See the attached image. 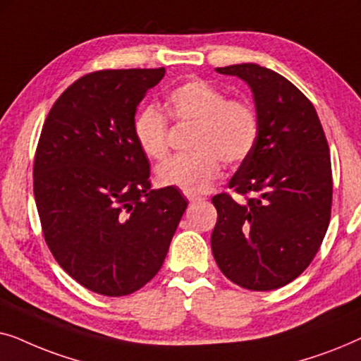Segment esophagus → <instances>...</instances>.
<instances>
[{
    "label": "esophagus",
    "instance_id": "1",
    "mask_svg": "<svg viewBox=\"0 0 361 361\" xmlns=\"http://www.w3.org/2000/svg\"><path fill=\"white\" fill-rule=\"evenodd\" d=\"M187 199H189L190 204H197V202H200V200H202V197H197V195H189V197H187Z\"/></svg>",
    "mask_w": 361,
    "mask_h": 361
}]
</instances>
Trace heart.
<instances>
[{
    "label": "heart",
    "instance_id": "1",
    "mask_svg": "<svg viewBox=\"0 0 361 361\" xmlns=\"http://www.w3.org/2000/svg\"><path fill=\"white\" fill-rule=\"evenodd\" d=\"M171 115L194 121L192 154H177L157 167V180L187 195L204 194L220 176L221 162L236 166L255 151L259 135L258 115L245 100L228 98L214 83L190 78L167 93ZM133 135L147 157L162 159L169 151V125L154 106H145L133 120Z\"/></svg>",
    "mask_w": 361,
    "mask_h": 361
}]
</instances>
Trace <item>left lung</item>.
I'll use <instances>...</instances> for the list:
<instances>
[{"label":"left lung","instance_id":"1","mask_svg":"<svg viewBox=\"0 0 361 361\" xmlns=\"http://www.w3.org/2000/svg\"><path fill=\"white\" fill-rule=\"evenodd\" d=\"M253 92L259 135L255 151L228 182L246 197L212 199V253L231 283L273 290L294 281L322 245L332 209V166L324 128L309 98L258 63L215 68Z\"/></svg>","mask_w":361,"mask_h":361}]
</instances>
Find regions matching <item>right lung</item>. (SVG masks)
Masks as SVG:
<instances>
[{
  "label": "right lung",
  "instance_id": "obj_1",
  "mask_svg": "<svg viewBox=\"0 0 361 361\" xmlns=\"http://www.w3.org/2000/svg\"><path fill=\"white\" fill-rule=\"evenodd\" d=\"M166 68L98 71L49 111L34 157V197L54 258L83 288L128 295L154 278L187 200L151 190L133 135L136 106Z\"/></svg>",
  "mask_w": 361,
  "mask_h": 361
}]
</instances>
